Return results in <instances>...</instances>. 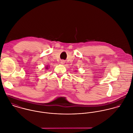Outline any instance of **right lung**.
Segmentation results:
<instances>
[{"mask_svg": "<svg viewBox=\"0 0 133 133\" xmlns=\"http://www.w3.org/2000/svg\"><path fill=\"white\" fill-rule=\"evenodd\" d=\"M48 67H46V69H48Z\"/></svg>", "mask_w": 133, "mask_h": 133, "instance_id": "obj_1", "label": "right lung"}]
</instances>
